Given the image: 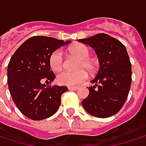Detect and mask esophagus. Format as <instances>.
<instances>
[{
    "label": "esophagus",
    "instance_id": "1",
    "mask_svg": "<svg viewBox=\"0 0 146 146\" xmlns=\"http://www.w3.org/2000/svg\"><path fill=\"white\" fill-rule=\"evenodd\" d=\"M68 89L69 90H78V88L76 87V86H68Z\"/></svg>",
    "mask_w": 146,
    "mask_h": 146
}]
</instances>
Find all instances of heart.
Masks as SVG:
<instances>
[{
	"label": "heart",
	"mask_w": 146,
	"mask_h": 146,
	"mask_svg": "<svg viewBox=\"0 0 146 146\" xmlns=\"http://www.w3.org/2000/svg\"><path fill=\"white\" fill-rule=\"evenodd\" d=\"M69 52L73 56L79 58L76 63L75 71H63L61 72L56 77V81L59 84L73 86L85 81L88 78L89 72H93L96 69V64L89 59L90 50L83 44H77L69 48ZM50 68L54 71H60L63 67V56L61 50H56L51 53L49 59Z\"/></svg>",
	"instance_id": "obj_1"
}]
</instances>
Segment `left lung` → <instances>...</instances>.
<instances>
[{"mask_svg": "<svg viewBox=\"0 0 146 146\" xmlns=\"http://www.w3.org/2000/svg\"><path fill=\"white\" fill-rule=\"evenodd\" d=\"M95 49L100 68L89 87L90 94L82 101L90 115L106 118L117 113L127 100L132 82V68L126 48L118 40L98 34L78 40Z\"/></svg>", "mask_w": 146, "mask_h": 146, "instance_id": "obj_1", "label": "left lung"}]
</instances>
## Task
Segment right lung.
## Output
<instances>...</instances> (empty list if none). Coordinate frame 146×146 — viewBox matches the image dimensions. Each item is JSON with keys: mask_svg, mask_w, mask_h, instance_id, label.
Returning a JSON list of instances; mask_svg holds the SVG:
<instances>
[{"mask_svg": "<svg viewBox=\"0 0 146 146\" xmlns=\"http://www.w3.org/2000/svg\"><path fill=\"white\" fill-rule=\"evenodd\" d=\"M70 41L34 36L21 44L7 66V83L18 110L32 120H43L58 110L66 86H48L56 75L49 62L51 53Z\"/></svg>", "mask_w": 146, "mask_h": 146, "instance_id": "obj_1", "label": "right lung"}]
</instances>
